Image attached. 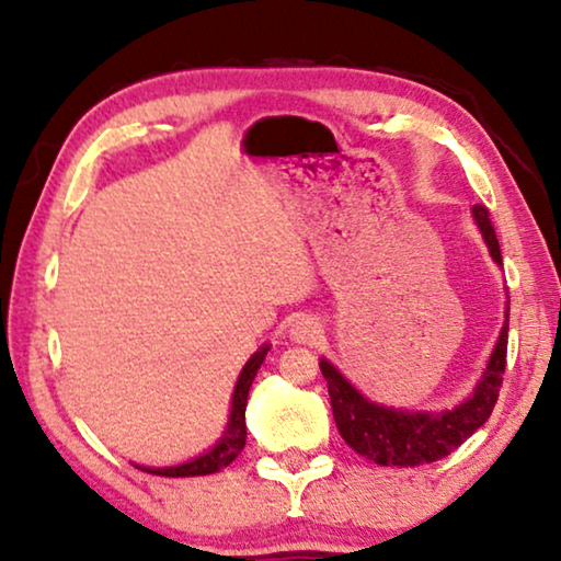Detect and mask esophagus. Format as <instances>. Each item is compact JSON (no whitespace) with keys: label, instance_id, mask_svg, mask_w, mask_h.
I'll use <instances>...</instances> for the list:
<instances>
[{"label":"esophagus","instance_id":"34e87169","mask_svg":"<svg viewBox=\"0 0 561 561\" xmlns=\"http://www.w3.org/2000/svg\"><path fill=\"white\" fill-rule=\"evenodd\" d=\"M321 334V324L313 317H296L290 324V336L296 342H313Z\"/></svg>","mask_w":561,"mask_h":561}]
</instances>
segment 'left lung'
<instances>
[{
  "mask_svg": "<svg viewBox=\"0 0 561 561\" xmlns=\"http://www.w3.org/2000/svg\"><path fill=\"white\" fill-rule=\"evenodd\" d=\"M472 214L482 237H485L490 255L495 263H503L490 211L478 204ZM505 352H508V319H505L503 332L497 336L480 386L462 405L442 413H409L375 405L359 396L327 359H321L319 367L327 380L329 401H332V413L342 439L357 455L373 459L375 465L416 467L447 457L490 419L497 403V390L503 386Z\"/></svg>",
  "mask_w": 561,
  "mask_h": 561,
  "instance_id": "left-lung-1",
  "label": "left lung"
}]
</instances>
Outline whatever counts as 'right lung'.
<instances>
[{"label":"right lung","instance_id":"add662e5","mask_svg":"<svg viewBox=\"0 0 561 561\" xmlns=\"http://www.w3.org/2000/svg\"><path fill=\"white\" fill-rule=\"evenodd\" d=\"M267 350H271V347H267V344H265V347H260L255 355L250 357V363L242 367L240 380H237V386H234L232 413H229V426H227L225 436H221V439H219L217 447H214L211 451H206L204 457L191 459V462H186V465L163 467V470H148V467H145V472L160 474V478H196V474H211V472H219L221 467L232 465L234 457L244 449V439H248V424H244L248 393H250L252 380H255V375L260 370V365H263Z\"/></svg>","mask_w":561,"mask_h":561}]
</instances>
